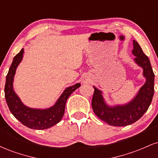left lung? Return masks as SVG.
Returning <instances> with one entry per match:
<instances>
[{
    "label": "left lung",
    "instance_id": "8db88e82",
    "mask_svg": "<svg viewBox=\"0 0 158 158\" xmlns=\"http://www.w3.org/2000/svg\"><path fill=\"white\" fill-rule=\"evenodd\" d=\"M133 46L132 54L136 56L134 61L143 68V75L146 78V82L132 100L124 105L110 106L105 101L102 92L94 86L92 108L99 119L110 126H126L135 123L146 113L153 98L155 74L150 61L135 40H133Z\"/></svg>",
    "mask_w": 158,
    "mask_h": 158
}]
</instances>
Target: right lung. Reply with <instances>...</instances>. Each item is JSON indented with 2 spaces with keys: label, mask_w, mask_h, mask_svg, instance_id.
<instances>
[{
  "label": "right lung",
  "mask_w": 158,
  "mask_h": 158,
  "mask_svg": "<svg viewBox=\"0 0 158 158\" xmlns=\"http://www.w3.org/2000/svg\"><path fill=\"white\" fill-rule=\"evenodd\" d=\"M23 49L14 57L6 78L4 93L7 106L11 113L25 126L32 129L43 130L50 128L60 122L64 114L67 99L75 90L80 87V83L67 88L53 106L40 109L25 106L13 89V81L16 69L22 61Z\"/></svg>",
  "instance_id": "1"
}]
</instances>
